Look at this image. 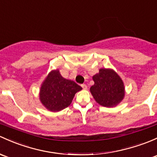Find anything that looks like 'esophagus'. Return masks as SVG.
I'll return each mask as SVG.
<instances>
[{"label":"esophagus","instance_id":"1","mask_svg":"<svg viewBox=\"0 0 157 157\" xmlns=\"http://www.w3.org/2000/svg\"><path fill=\"white\" fill-rule=\"evenodd\" d=\"M81 86L82 87H83V90H87V86L86 85V84H82V85H81Z\"/></svg>","mask_w":157,"mask_h":157}]
</instances>
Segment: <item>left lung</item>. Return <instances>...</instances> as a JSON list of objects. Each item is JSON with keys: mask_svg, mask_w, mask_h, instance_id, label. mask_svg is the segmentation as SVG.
<instances>
[{"mask_svg": "<svg viewBox=\"0 0 157 157\" xmlns=\"http://www.w3.org/2000/svg\"><path fill=\"white\" fill-rule=\"evenodd\" d=\"M94 85L90 92L101 106L114 108L125 97L124 83L119 74L111 68H100L92 77Z\"/></svg>", "mask_w": 157, "mask_h": 157, "instance_id": "8db88e82", "label": "left lung"}]
</instances>
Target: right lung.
<instances>
[{
    "instance_id": "add662e5",
    "label": "right lung",
    "mask_w": 157,
    "mask_h": 157,
    "mask_svg": "<svg viewBox=\"0 0 157 157\" xmlns=\"http://www.w3.org/2000/svg\"><path fill=\"white\" fill-rule=\"evenodd\" d=\"M82 87L73 80L64 78L59 69L51 71L40 86L39 99L47 110L59 112L71 104Z\"/></svg>"
}]
</instances>
